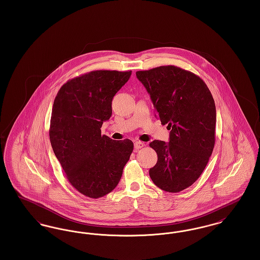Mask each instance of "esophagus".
Listing matches in <instances>:
<instances>
[{
	"instance_id": "34e87169",
	"label": "esophagus",
	"mask_w": 260,
	"mask_h": 260,
	"mask_svg": "<svg viewBox=\"0 0 260 260\" xmlns=\"http://www.w3.org/2000/svg\"><path fill=\"white\" fill-rule=\"evenodd\" d=\"M145 146V143L142 141H136L135 142V149L139 150V149L143 148Z\"/></svg>"
}]
</instances>
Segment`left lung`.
Here are the masks:
<instances>
[{
    "instance_id": "8db88e82",
    "label": "left lung",
    "mask_w": 260,
    "mask_h": 260,
    "mask_svg": "<svg viewBox=\"0 0 260 260\" xmlns=\"http://www.w3.org/2000/svg\"><path fill=\"white\" fill-rule=\"evenodd\" d=\"M157 117L171 129L170 142L152 141L158 155L149 175L161 190L177 193L192 185L207 167L215 143L216 110L206 83L174 65L137 71Z\"/></svg>"
}]
</instances>
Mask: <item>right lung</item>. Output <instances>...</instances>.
I'll return each instance as SVG.
<instances>
[{
	"mask_svg": "<svg viewBox=\"0 0 260 260\" xmlns=\"http://www.w3.org/2000/svg\"><path fill=\"white\" fill-rule=\"evenodd\" d=\"M132 71L95 70L68 80L58 90L50 117V140L70 184L98 199L118 185L134 150L132 140L101 135L112 115V99Z\"/></svg>",
	"mask_w": 260,
	"mask_h": 260,
	"instance_id": "obj_1",
	"label": "right lung"
}]
</instances>
